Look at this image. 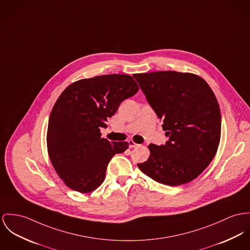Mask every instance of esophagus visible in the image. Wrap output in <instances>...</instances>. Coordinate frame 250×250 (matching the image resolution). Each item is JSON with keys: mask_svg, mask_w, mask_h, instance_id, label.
Segmentation results:
<instances>
[{"mask_svg": "<svg viewBox=\"0 0 250 250\" xmlns=\"http://www.w3.org/2000/svg\"><path fill=\"white\" fill-rule=\"evenodd\" d=\"M128 144H129V147H131V148H133V147H137V146H140V145H138V144L134 143L133 141H129V142H128Z\"/></svg>", "mask_w": 250, "mask_h": 250, "instance_id": "34e87169", "label": "esophagus"}]
</instances>
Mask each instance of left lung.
Returning a JSON list of instances; mask_svg holds the SVG:
<instances>
[{
  "label": "left lung",
  "mask_w": 250,
  "mask_h": 250,
  "mask_svg": "<svg viewBox=\"0 0 250 250\" xmlns=\"http://www.w3.org/2000/svg\"><path fill=\"white\" fill-rule=\"evenodd\" d=\"M168 141L150 144L138 167L154 181L177 187L191 182L211 163L221 138V111L208 83L191 73L134 74Z\"/></svg>",
  "instance_id": "1"
}]
</instances>
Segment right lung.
Listing matches in <instances>:
<instances>
[{
	"instance_id": "1",
	"label": "right lung",
	"mask_w": 250,
	"mask_h": 250,
	"mask_svg": "<svg viewBox=\"0 0 250 250\" xmlns=\"http://www.w3.org/2000/svg\"><path fill=\"white\" fill-rule=\"evenodd\" d=\"M139 86L125 74L83 79L58 98L49 117L47 150L53 167L73 190L88 193L100 187L109 161L128 148L127 142H109L100 129L121 103L134 96Z\"/></svg>"
}]
</instances>
